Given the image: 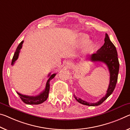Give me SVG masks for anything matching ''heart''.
I'll return each instance as SVG.
<instances>
[{"instance_id":"obj_1","label":"heart","mask_w":130,"mask_h":130,"mask_svg":"<svg viewBox=\"0 0 130 130\" xmlns=\"http://www.w3.org/2000/svg\"><path fill=\"white\" fill-rule=\"evenodd\" d=\"M88 40V37L87 35H82L81 36V40H80V43H84L85 42H87ZM95 47V45L94 43H90L87 45V46L85 47L84 49V52L86 53H88L91 52V51L94 50Z\"/></svg>"}]
</instances>
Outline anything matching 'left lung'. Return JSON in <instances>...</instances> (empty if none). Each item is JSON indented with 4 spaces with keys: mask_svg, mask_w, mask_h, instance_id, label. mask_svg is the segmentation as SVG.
<instances>
[{
    "mask_svg": "<svg viewBox=\"0 0 130 130\" xmlns=\"http://www.w3.org/2000/svg\"><path fill=\"white\" fill-rule=\"evenodd\" d=\"M104 41V44L96 51V53L92 54L89 59L92 62H102L107 65L110 73L109 84L105 95L96 103L86 102L82 99L77 98L75 95H74V97L78 102L85 105L91 106L100 105L112 94L116 87L119 71V62L117 57V50L116 47L111 42L107 34H105Z\"/></svg>",
    "mask_w": 130,
    "mask_h": 130,
    "instance_id": "obj_1",
    "label": "left lung"
}]
</instances>
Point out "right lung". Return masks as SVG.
I'll return each instance as SVG.
<instances>
[{
    "instance_id": "right-lung-1",
    "label": "right lung",
    "mask_w": 130,
    "mask_h": 130,
    "mask_svg": "<svg viewBox=\"0 0 130 130\" xmlns=\"http://www.w3.org/2000/svg\"><path fill=\"white\" fill-rule=\"evenodd\" d=\"M24 41H22L21 42L19 45H18L15 53H14V56L12 59L11 62V65H13L15 61L17 60L18 58V55H19V53L21 48H22V43H23ZM56 75V73H54L53 75H50V73L48 75V79L47 81L46 87L45 89L43 91L40 93V94L36 96H29L26 95H23L17 92V94L19 95L20 98L21 99V100L24 103H25L26 104L28 105H38L44 102L45 101L47 100V98L48 96V93H49V90H50V82L51 80H52L53 78L55 77V76Z\"/></svg>"
}]
</instances>
